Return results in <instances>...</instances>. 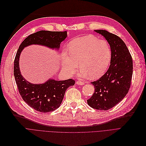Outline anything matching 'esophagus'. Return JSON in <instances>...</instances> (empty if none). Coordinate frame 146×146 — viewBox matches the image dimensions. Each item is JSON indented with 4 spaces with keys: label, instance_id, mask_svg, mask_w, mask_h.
<instances>
[{
    "label": "esophagus",
    "instance_id": "1",
    "mask_svg": "<svg viewBox=\"0 0 146 146\" xmlns=\"http://www.w3.org/2000/svg\"><path fill=\"white\" fill-rule=\"evenodd\" d=\"M76 83H77V85H80V86H82L84 84V82L82 81H77V82H76Z\"/></svg>",
    "mask_w": 146,
    "mask_h": 146
}]
</instances>
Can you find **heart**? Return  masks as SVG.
<instances>
[{
	"mask_svg": "<svg viewBox=\"0 0 146 146\" xmlns=\"http://www.w3.org/2000/svg\"><path fill=\"white\" fill-rule=\"evenodd\" d=\"M112 56L111 48L103 39L93 36H86L72 41L69 52L65 50L62 55V66L69 74H73L79 67L80 76L99 78L105 74L110 65Z\"/></svg>",
	"mask_w": 146,
	"mask_h": 146,
	"instance_id": "b5f03b06",
	"label": "heart"
}]
</instances>
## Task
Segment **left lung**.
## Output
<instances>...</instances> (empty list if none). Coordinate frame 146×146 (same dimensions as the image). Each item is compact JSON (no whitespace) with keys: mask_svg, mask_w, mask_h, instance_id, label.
<instances>
[{"mask_svg":"<svg viewBox=\"0 0 146 146\" xmlns=\"http://www.w3.org/2000/svg\"><path fill=\"white\" fill-rule=\"evenodd\" d=\"M94 31L108 41L112 56L107 72L98 80L92 82L95 90L87 103L92 108L107 110L116 106L128 93L133 72V59L125 43L120 37L106 30Z\"/></svg>","mask_w":146,"mask_h":146,"instance_id":"8db88e82","label":"left lung"}]
</instances>
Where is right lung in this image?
<instances>
[{
	"label": "right lung",
	"instance_id": "1",
	"mask_svg": "<svg viewBox=\"0 0 146 146\" xmlns=\"http://www.w3.org/2000/svg\"><path fill=\"white\" fill-rule=\"evenodd\" d=\"M67 37V31L41 30L28 36L20 44L14 60L13 74L19 93L30 107L40 112H49L58 109L63 100L67 88L75 81L49 80L44 84H34L28 82L21 74L19 59L23 48L31 44H40L59 49L60 43Z\"/></svg>",
	"mask_w": 146,
	"mask_h": 146
}]
</instances>
